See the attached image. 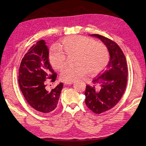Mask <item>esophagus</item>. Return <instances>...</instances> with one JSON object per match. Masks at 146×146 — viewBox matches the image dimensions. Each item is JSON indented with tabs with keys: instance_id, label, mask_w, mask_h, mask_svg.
Wrapping results in <instances>:
<instances>
[{
	"instance_id": "esophagus-1",
	"label": "esophagus",
	"mask_w": 146,
	"mask_h": 146,
	"mask_svg": "<svg viewBox=\"0 0 146 146\" xmlns=\"http://www.w3.org/2000/svg\"><path fill=\"white\" fill-rule=\"evenodd\" d=\"M73 83H74V82H65L64 84L65 85H71V84H73Z\"/></svg>"
}]
</instances>
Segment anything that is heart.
<instances>
[{"label": "heart", "instance_id": "heart-1", "mask_svg": "<svg viewBox=\"0 0 146 146\" xmlns=\"http://www.w3.org/2000/svg\"><path fill=\"white\" fill-rule=\"evenodd\" d=\"M62 49L54 47L50 50L49 60L56 70H60L67 62V56L76 55L75 66H68L62 71L60 78L66 82H73L89 72L96 75L108 64L109 55L106 46L93 39L82 36H70L61 41Z\"/></svg>", "mask_w": 146, "mask_h": 146}]
</instances>
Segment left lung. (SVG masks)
<instances>
[{
  "label": "left lung",
  "instance_id": "1",
  "mask_svg": "<svg viewBox=\"0 0 146 146\" xmlns=\"http://www.w3.org/2000/svg\"><path fill=\"white\" fill-rule=\"evenodd\" d=\"M107 46L110 59L104 72L92 80V86L87 85L86 104L95 113L112 108L121 100L127 84L128 66L126 57L118 44L100 34H91Z\"/></svg>",
  "mask_w": 146,
  "mask_h": 146
}]
</instances>
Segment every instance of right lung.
<instances>
[{
    "instance_id": "1",
    "label": "right lung",
    "mask_w": 146,
    "mask_h": 146,
    "mask_svg": "<svg viewBox=\"0 0 146 146\" xmlns=\"http://www.w3.org/2000/svg\"><path fill=\"white\" fill-rule=\"evenodd\" d=\"M49 50L43 39L34 44L25 54L19 68L18 84L27 102L42 113L52 112L59 102L63 84L46 90L48 80L54 82L57 74L49 62Z\"/></svg>"
}]
</instances>
